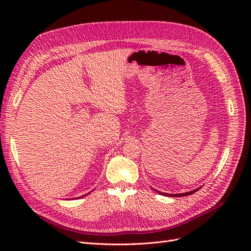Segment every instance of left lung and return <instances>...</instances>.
<instances>
[{
  "instance_id": "left-lung-1",
  "label": "left lung",
  "mask_w": 251,
  "mask_h": 251,
  "mask_svg": "<svg viewBox=\"0 0 251 251\" xmlns=\"http://www.w3.org/2000/svg\"><path fill=\"white\" fill-rule=\"evenodd\" d=\"M197 191H199V188H197V189H195V191H192V192H188V193H183V194H177V195H168V194H163V193H160V192H158L159 194L160 195H163V196H172V197H183V196H188V195H192V194H194L195 192H197Z\"/></svg>"
}]
</instances>
